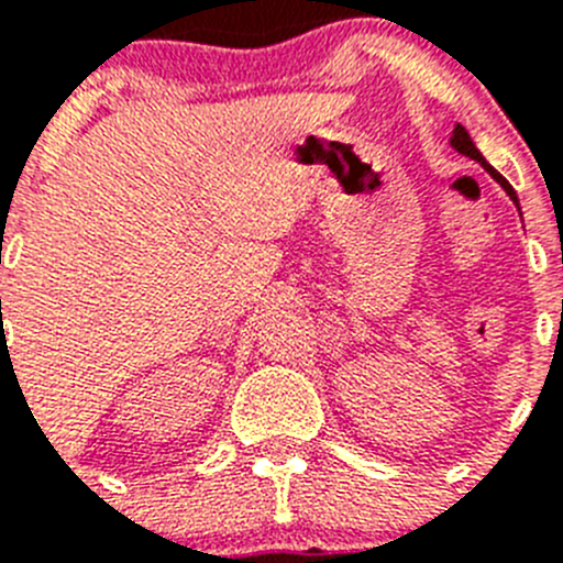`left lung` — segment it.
Wrapping results in <instances>:
<instances>
[{
    "label": "left lung",
    "mask_w": 563,
    "mask_h": 563,
    "mask_svg": "<svg viewBox=\"0 0 563 563\" xmlns=\"http://www.w3.org/2000/svg\"><path fill=\"white\" fill-rule=\"evenodd\" d=\"M451 146H454L456 152H460V154H465V157H471V161L482 163V168H485V172L490 174V177H494V180L499 183L501 188H505V191H507V197H510V200H514L516 206H519V197H516L514 186H510V183H507L505 177H501V174L496 172V168L490 166V163L485 161V157H482V154H479V148H476V146H474V141H471V134H467V132H465V126H460V123H456V126H454V132H451Z\"/></svg>",
    "instance_id": "obj_1"
}]
</instances>
